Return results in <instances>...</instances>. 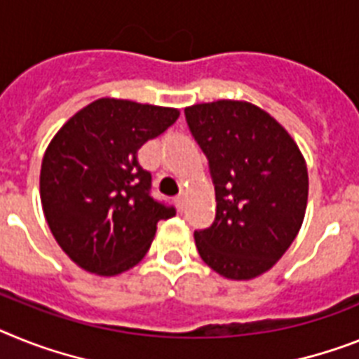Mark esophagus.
I'll use <instances>...</instances> for the list:
<instances>
[{"mask_svg": "<svg viewBox=\"0 0 359 359\" xmlns=\"http://www.w3.org/2000/svg\"><path fill=\"white\" fill-rule=\"evenodd\" d=\"M175 206H177L179 212L184 210V197H182V195H177V197H175Z\"/></svg>", "mask_w": 359, "mask_h": 359, "instance_id": "esophagus-1", "label": "esophagus"}]
</instances>
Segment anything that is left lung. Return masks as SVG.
Listing matches in <instances>:
<instances>
[{"label":"left lung","instance_id":"obj_1","mask_svg":"<svg viewBox=\"0 0 359 359\" xmlns=\"http://www.w3.org/2000/svg\"><path fill=\"white\" fill-rule=\"evenodd\" d=\"M184 114L215 186V221L195 231L198 255L228 279L261 276L303 224L305 158L281 123L248 102L198 104Z\"/></svg>","mask_w":359,"mask_h":359}]
</instances>
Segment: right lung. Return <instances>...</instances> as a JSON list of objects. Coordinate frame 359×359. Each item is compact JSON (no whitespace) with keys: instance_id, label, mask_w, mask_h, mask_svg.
Returning <instances> with one entry per match:
<instances>
[{"instance_id":"add662e5","label":"right lung","mask_w":359,"mask_h":359,"mask_svg":"<svg viewBox=\"0 0 359 359\" xmlns=\"http://www.w3.org/2000/svg\"><path fill=\"white\" fill-rule=\"evenodd\" d=\"M179 111L100 98L63 123L43 155L40 195L54 239L83 270L116 276L151 246L156 222L175 208L151 195L138 149Z\"/></svg>"}]
</instances>
